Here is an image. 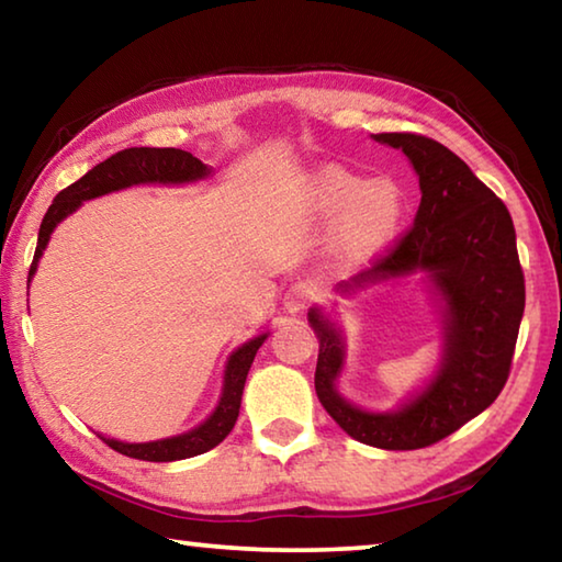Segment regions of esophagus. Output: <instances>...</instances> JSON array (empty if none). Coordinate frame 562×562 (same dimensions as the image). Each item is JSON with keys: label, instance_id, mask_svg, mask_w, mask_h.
I'll list each match as a JSON object with an SVG mask.
<instances>
[{"label": "esophagus", "instance_id": "34e87169", "mask_svg": "<svg viewBox=\"0 0 562 562\" xmlns=\"http://www.w3.org/2000/svg\"><path fill=\"white\" fill-rule=\"evenodd\" d=\"M315 292L317 288L312 282H294L290 284L288 290H284V310L290 312H302L310 307V302L315 300Z\"/></svg>", "mask_w": 562, "mask_h": 562}]
</instances>
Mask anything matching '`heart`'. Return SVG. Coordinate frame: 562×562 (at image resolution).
<instances>
[{
	"label": "heart",
	"instance_id": "1",
	"mask_svg": "<svg viewBox=\"0 0 562 562\" xmlns=\"http://www.w3.org/2000/svg\"><path fill=\"white\" fill-rule=\"evenodd\" d=\"M315 205L322 215L345 213L341 233L359 247H374L384 243L402 221V195L389 180H361L331 170L322 176L315 188Z\"/></svg>",
	"mask_w": 562,
	"mask_h": 562
}]
</instances>
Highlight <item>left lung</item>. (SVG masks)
<instances>
[{"label":"left lung","instance_id":"8db88e82","mask_svg":"<svg viewBox=\"0 0 562 562\" xmlns=\"http://www.w3.org/2000/svg\"><path fill=\"white\" fill-rule=\"evenodd\" d=\"M402 148L422 186L414 225L379 255L372 268L341 282L355 290L396 274L429 270L446 300L443 364L426 392L394 414H369L335 392L341 339L315 310L319 337L315 389L327 414L351 439L386 451L426 449L488 408L510 374L526 307V280L508 207L463 160L422 133H379Z\"/></svg>","mask_w":562,"mask_h":562}]
</instances>
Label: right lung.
<instances>
[{
	"label": "right lung",
	"mask_w": 562,
	"mask_h": 562,
	"mask_svg": "<svg viewBox=\"0 0 562 562\" xmlns=\"http://www.w3.org/2000/svg\"><path fill=\"white\" fill-rule=\"evenodd\" d=\"M211 173L207 166H203L193 154L180 148H126L119 150L116 156L103 160V164L93 166L87 176H81L76 183L64 188L59 195L54 198V203L46 211L42 227H40V243H36V252L30 268V280L36 272V262H40L46 243H49V235L59 221L66 215L74 213L81 201H91V198L111 193V190H121L136 183H186V180H198ZM268 335H260L247 341L240 349L233 351L231 361H227L225 369V389L221 396V404L207 418L205 424L198 426V429L188 431L183 436H173V439L164 441H150V443H123L113 439H103V443L111 446L113 451H119L128 459L138 461H180L190 459V456L205 453L215 449L227 434L233 431L237 422V414H240V398H243V386L247 372H250V364L255 355H258L260 345Z\"/></svg>",
	"instance_id": "1"
}]
</instances>
